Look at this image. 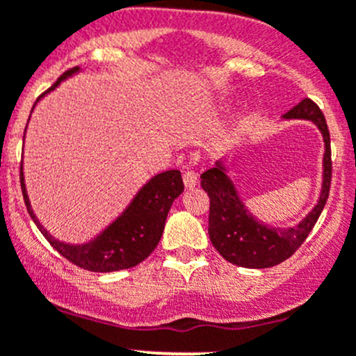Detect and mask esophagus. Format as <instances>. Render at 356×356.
<instances>
[{"instance_id": "esophagus-1", "label": "esophagus", "mask_w": 356, "mask_h": 356, "mask_svg": "<svg viewBox=\"0 0 356 356\" xmlns=\"http://www.w3.org/2000/svg\"><path fill=\"white\" fill-rule=\"evenodd\" d=\"M182 181H184L186 189H193L196 184H198V175L193 170H186L184 175H182Z\"/></svg>"}]
</instances>
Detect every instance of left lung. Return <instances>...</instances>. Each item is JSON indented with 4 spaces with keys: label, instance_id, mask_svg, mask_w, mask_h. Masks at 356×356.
Here are the masks:
<instances>
[{
    "label": "left lung",
    "instance_id": "left-lung-1",
    "mask_svg": "<svg viewBox=\"0 0 356 356\" xmlns=\"http://www.w3.org/2000/svg\"><path fill=\"white\" fill-rule=\"evenodd\" d=\"M284 120H306L315 123L322 132L323 153L322 191L312 212L294 227L268 226L255 219L245 207L236 191V186L227 175L224 160L202 174V188L210 198L209 236L216 250L231 264L241 268H271L291 257L308 238L309 231L318 220L330 191L332 160H330V136L327 122L318 106L309 99H302L296 108L282 116Z\"/></svg>",
    "mask_w": 356,
    "mask_h": 356
}]
</instances>
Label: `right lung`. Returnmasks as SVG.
<instances>
[{
  "mask_svg": "<svg viewBox=\"0 0 356 356\" xmlns=\"http://www.w3.org/2000/svg\"><path fill=\"white\" fill-rule=\"evenodd\" d=\"M76 72H79V67L65 71L41 97L54 92L64 79L71 78ZM20 186H22L24 202H26L31 219L34 220L41 234L50 241L51 247L72 264L79 266L83 270L95 271V273L129 270V268L143 262L156 248L158 241L163 234L168 210H170L174 200L184 191L179 170L156 174L137 191L129 207L97 236L85 243H65V241L51 236L44 229L43 224L38 220L36 213L31 207L29 196H27L22 165H20Z\"/></svg>",
  "mask_w": 356,
  "mask_h": 356,
  "instance_id": "1",
  "label": "right lung"
}]
</instances>
